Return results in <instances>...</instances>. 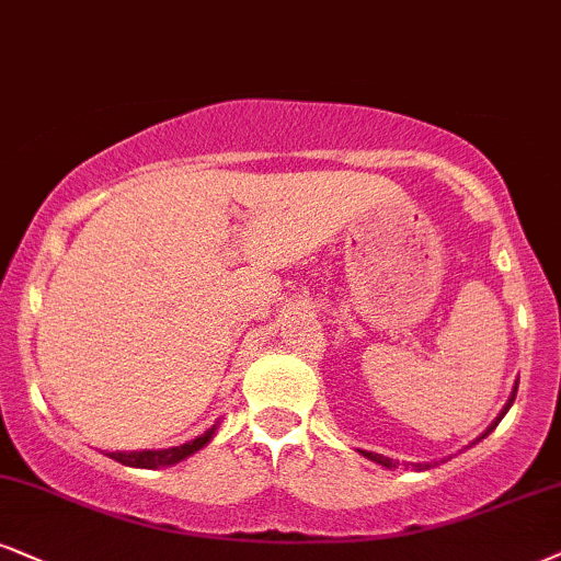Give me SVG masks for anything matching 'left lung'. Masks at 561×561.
<instances>
[{"instance_id":"obj_1","label":"left lung","mask_w":561,"mask_h":561,"mask_svg":"<svg viewBox=\"0 0 561 561\" xmlns=\"http://www.w3.org/2000/svg\"><path fill=\"white\" fill-rule=\"evenodd\" d=\"M515 396H517V382H515V387H513V396H510V400H507V403H504V408H502V413H500V416H496V419L492 421V424H489V428H486V432H483V434H481V437H479V439H476V442H481L483 437H489V434H492V432H494V428H496V424H500V421H502V416H504V413H507V411H510V405H513V403H515ZM476 442H473V445H476ZM358 453H362V455H364V458H369V460H375V462H379V466H385V468H396V462H392L390 458H385V455H377V453H366V449H358ZM411 466H413V468H416V471H428V468H432V462H411ZM434 466H437V462H434Z\"/></svg>"}]
</instances>
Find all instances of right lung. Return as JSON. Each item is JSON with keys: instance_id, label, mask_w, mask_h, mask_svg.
<instances>
[{"instance_id": "add662e5", "label": "right lung", "mask_w": 561, "mask_h": 561, "mask_svg": "<svg viewBox=\"0 0 561 561\" xmlns=\"http://www.w3.org/2000/svg\"><path fill=\"white\" fill-rule=\"evenodd\" d=\"M216 428L218 424H213L207 428L205 434H199V437L184 442V445L179 447H165V449H133V453H124V449H116V453H106L108 458L122 462V466H129V468H163V466H176V462H182L190 458V455H195L197 449H203L207 442L216 437Z\"/></svg>"}]
</instances>
